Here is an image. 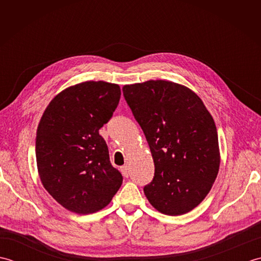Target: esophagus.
I'll use <instances>...</instances> for the list:
<instances>
[{"mask_svg": "<svg viewBox=\"0 0 261 261\" xmlns=\"http://www.w3.org/2000/svg\"><path fill=\"white\" fill-rule=\"evenodd\" d=\"M121 173H122V175H123L124 177L129 176V166H126V165L122 166V167H121Z\"/></svg>", "mask_w": 261, "mask_h": 261, "instance_id": "34e87169", "label": "esophagus"}]
</instances>
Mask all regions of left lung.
Here are the masks:
<instances>
[{
    "label": "left lung",
    "mask_w": 261,
    "mask_h": 261,
    "mask_svg": "<svg viewBox=\"0 0 261 261\" xmlns=\"http://www.w3.org/2000/svg\"><path fill=\"white\" fill-rule=\"evenodd\" d=\"M123 95L150 148L154 176L143 187L159 212L181 215L201 203L220 167L218 131L202 99L169 81L124 85Z\"/></svg>",
    "instance_id": "8db88e82"
}]
</instances>
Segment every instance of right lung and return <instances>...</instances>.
Masks as SVG:
<instances>
[{
    "label": "right lung",
    "mask_w": 261,
    "mask_h": 261,
    "mask_svg": "<svg viewBox=\"0 0 261 261\" xmlns=\"http://www.w3.org/2000/svg\"><path fill=\"white\" fill-rule=\"evenodd\" d=\"M120 96L116 84L83 82L55 96L39 122V176L46 191L70 212L91 214L104 208L123 180L98 134L112 118Z\"/></svg>",
    "instance_id": "right-lung-1"
}]
</instances>
